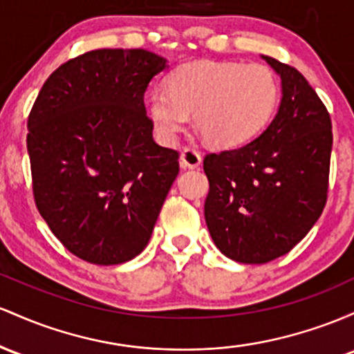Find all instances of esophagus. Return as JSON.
<instances>
[{"instance_id":"obj_1","label":"esophagus","mask_w":354,"mask_h":354,"mask_svg":"<svg viewBox=\"0 0 354 354\" xmlns=\"http://www.w3.org/2000/svg\"><path fill=\"white\" fill-rule=\"evenodd\" d=\"M201 164H202V157L196 149H192V147H185V149L182 150L180 165L184 167V169H197Z\"/></svg>"}]
</instances>
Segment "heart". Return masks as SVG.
I'll return each mask as SVG.
<instances>
[{"label": "heart", "instance_id": "obj_1", "mask_svg": "<svg viewBox=\"0 0 354 354\" xmlns=\"http://www.w3.org/2000/svg\"><path fill=\"white\" fill-rule=\"evenodd\" d=\"M277 100L279 83L268 66L197 59L177 66L167 86H153L147 106L164 144H174L196 113V127L209 144L237 147L269 124Z\"/></svg>", "mask_w": 354, "mask_h": 354}]
</instances>
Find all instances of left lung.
<instances>
[{
	"label": "left lung",
	"mask_w": 354,
	"mask_h": 354,
	"mask_svg": "<svg viewBox=\"0 0 354 354\" xmlns=\"http://www.w3.org/2000/svg\"><path fill=\"white\" fill-rule=\"evenodd\" d=\"M263 59L281 77L276 117L248 145L204 158L210 237L244 264L284 256L316 224L326 205L333 147L331 118L308 80L292 66Z\"/></svg>",
	"instance_id": "left-lung-1"
}]
</instances>
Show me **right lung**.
<instances>
[{
  "label": "right lung",
  "instance_id": "1",
  "mask_svg": "<svg viewBox=\"0 0 354 354\" xmlns=\"http://www.w3.org/2000/svg\"><path fill=\"white\" fill-rule=\"evenodd\" d=\"M167 59L142 48L93 50L58 66L28 117L37 207L71 254L112 266L145 249L178 174L153 142L144 93Z\"/></svg>",
  "mask_w": 354,
  "mask_h": 354
}]
</instances>
